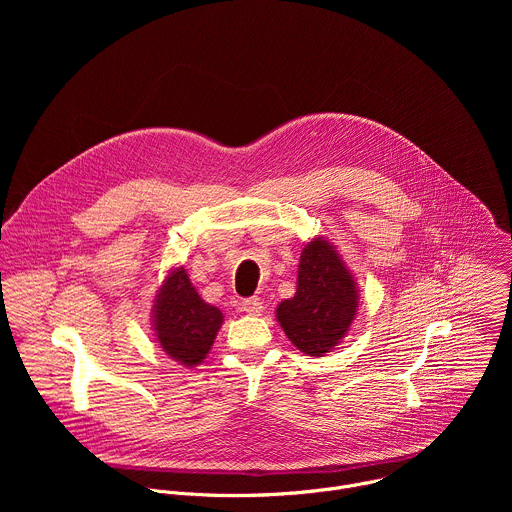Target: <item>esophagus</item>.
Masks as SVG:
<instances>
[{"mask_svg":"<svg viewBox=\"0 0 512 512\" xmlns=\"http://www.w3.org/2000/svg\"><path fill=\"white\" fill-rule=\"evenodd\" d=\"M241 310L249 316H261L263 312V302L259 298H249V300H243L241 304Z\"/></svg>","mask_w":512,"mask_h":512,"instance_id":"34e87169","label":"esophagus"}]
</instances>
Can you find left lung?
<instances>
[{
    "label": "left lung",
    "mask_w": 512,
    "mask_h": 512,
    "mask_svg": "<svg viewBox=\"0 0 512 512\" xmlns=\"http://www.w3.org/2000/svg\"><path fill=\"white\" fill-rule=\"evenodd\" d=\"M356 310L358 287L336 247L312 239L300 255L296 296L275 310L285 336L304 354L324 356L342 342Z\"/></svg>",
    "instance_id": "obj_1"
}]
</instances>
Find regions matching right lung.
<instances>
[{"mask_svg": "<svg viewBox=\"0 0 512 512\" xmlns=\"http://www.w3.org/2000/svg\"><path fill=\"white\" fill-rule=\"evenodd\" d=\"M152 312L160 348L184 367H196L206 358L225 318L198 296L184 267L168 273Z\"/></svg>", "mask_w": 512, "mask_h": 512, "instance_id": "obj_1", "label": "right lung"}]
</instances>
